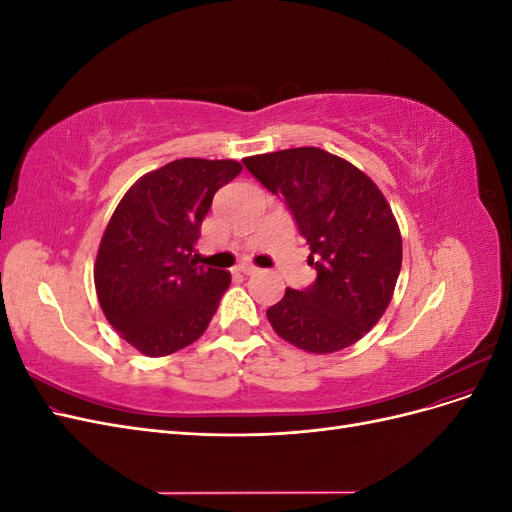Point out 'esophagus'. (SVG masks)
I'll return each mask as SVG.
<instances>
[{
	"label": "esophagus",
	"mask_w": 512,
	"mask_h": 512,
	"mask_svg": "<svg viewBox=\"0 0 512 512\" xmlns=\"http://www.w3.org/2000/svg\"><path fill=\"white\" fill-rule=\"evenodd\" d=\"M237 271H239V273H243V275H254V273L258 271V267L250 265V262H243V265H239V267H237Z\"/></svg>",
	"instance_id": "1"
}]
</instances>
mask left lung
I'll return each instance as SVG.
<instances>
[{
    "label": "left lung",
    "instance_id": "obj_1",
    "mask_svg": "<svg viewBox=\"0 0 512 512\" xmlns=\"http://www.w3.org/2000/svg\"><path fill=\"white\" fill-rule=\"evenodd\" d=\"M273 194L284 196L318 271L305 290L286 288L267 309L273 331L312 354L359 342L389 307L401 269V232L391 205L361 168L320 147L243 160Z\"/></svg>",
    "mask_w": 512,
    "mask_h": 512
}]
</instances>
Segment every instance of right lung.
Returning a JSON list of instances; mask_svg holds the SVG:
<instances>
[{
  "mask_svg": "<svg viewBox=\"0 0 512 512\" xmlns=\"http://www.w3.org/2000/svg\"><path fill=\"white\" fill-rule=\"evenodd\" d=\"M237 160L181 158L123 194L102 235L94 282L106 320L145 356L194 344L218 312L230 273L192 258L213 194L241 173Z\"/></svg>",
  "mask_w": 512,
  "mask_h": 512,
  "instance_id": "add662e5",
  "label": "right lung"
}]
</instances>
